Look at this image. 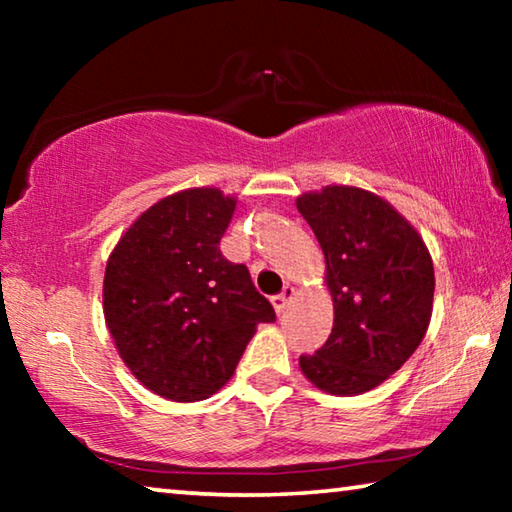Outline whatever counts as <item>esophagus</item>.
Wrapping results in <instances>:
<instances>
[{
    "instance_id": "1",
    "label": "esophagus",
    "mask_w": 512,
    "mask_h": 512,
    "mask_svg": "<svg viewBox=\"0 0 512 512\" xmlns=\"http://www.w3.org/2000/svg\"><path fill=\"white\" fill-rule=\"evenodd\" d=\"M293 296H296V289L289 287V284H287V287L282 289V293H277V296L271 298V302H273V307H275L277 314H282V311L289 307V302L293 300Z\"/></svg>"
}]
</instances>
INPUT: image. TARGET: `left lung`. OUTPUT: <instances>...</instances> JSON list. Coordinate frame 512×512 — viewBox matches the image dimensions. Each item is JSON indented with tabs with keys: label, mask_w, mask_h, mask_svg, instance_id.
<instances>
[{
	"label": "left lung",
	"mask_w": 512,
	"mask_h": 512,
	"mask_svg": "<svg viewBox=\"0 0 512 512\" xmlns=\"http://www.w3.org/2000/svg\"><path fill=\"white\" fill-rule=\"evenodd\" d=\"M323 248L334 327L300 370L332 395H361L386 381L427 334L433 264L418 230L377 194L327 185L296 198Z\"/></svg>",
	"instance_id": "8db88e82"
}]
</instances>
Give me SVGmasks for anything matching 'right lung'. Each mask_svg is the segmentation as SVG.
I'll return each mask as SVG.
<instances>
[{
  "mask_svg": "<svg viewBox=\"0 0 512 512\" xmlns=\"http://www.w3.org/2000/svg\"><path fill=\"white\" fill-rule=\"evenodd\" d=\"M237 201L194 187L151 205L112 250L103 316L119 357L155 395L207 400L275 311L244 264L221 255Z\"/></svg>",
  "mask_w": 512,
  "mask_h": 512,
  "instance_id": "obj_1",
  "label": "right lung"
}]
</instances>
